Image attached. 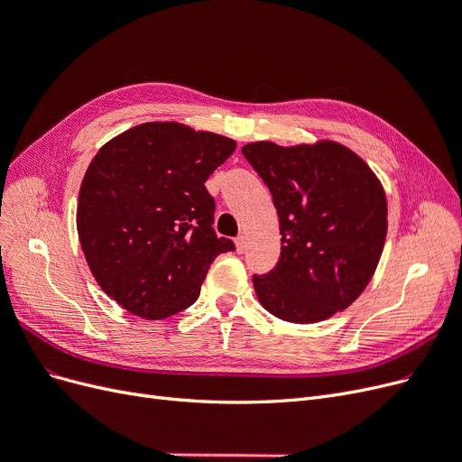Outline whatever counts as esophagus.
<instances>
[{
  "mask_svg": "<svg viewBox=\"0 0 462 462\" xmlns=\"http://www.w3.org/2000/svg\"><path fill=\"white\" fill-rule=\"evenodd\" d=\"M235 245H236V253H245V250H246V236L245 235H239V236H236V239H235Z\"/></svg>",
  "mask_w": 462,
  "mask_h": 462,
  "instance_id": "esophagus-1",
  "label": "esophagus"
}]
</instances>
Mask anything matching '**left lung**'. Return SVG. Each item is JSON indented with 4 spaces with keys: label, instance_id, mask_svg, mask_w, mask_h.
<instances>
[{
    "label": "left lung",
    "instance_id": "left-lung-1",
    "mask_svg": "<svg viewBox=\"0 0 462 462\" xmlns=\"http://www.w3.org/2000/svg\"><path fill=\"white\" fill-rule=\"evenodd\" d=\"M279 216L282 258L254 275L260 304L279 319L314 324L351 306L380 263L387 235L382 180L335 141L243 146Z\"/></svg>",
    "mask_w": 462,
    "mask_h": 462
}]
</instances>
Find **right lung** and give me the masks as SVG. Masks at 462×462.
<instances>
[{
	"label": "right lung",
	"mask_w": 462,
	"mask_h": 462,
	"mask_svg": "<svg viewBox=\"0 0 462 462\" xmlns=\"http://www.w3.org/2000/svg\"><path fill=\"white\" fill-rule=\"evenodd\" d=\"M235 148L223 134L150 121L97 150L80 183L77 231L96 283L125 310L162 319L187 309L216 256L235 248L217 239L204 185Z\"/></svg>",
	"instance_id": "add662e5"
}]
</instances>
